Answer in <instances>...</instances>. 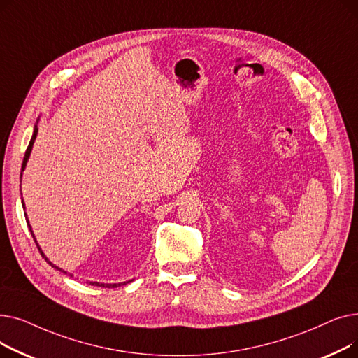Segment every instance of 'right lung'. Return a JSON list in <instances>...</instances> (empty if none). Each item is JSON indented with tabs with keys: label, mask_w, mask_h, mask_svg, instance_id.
I'll return each mask as SVG.
<instances>
[{
	"label": "right lung",
	"mask_w": 358,
	"mask_h": 358,
	"mask_svg": "<svg viewBox=\"0 0 358 358\" xmlns=\"http://www.w3.org/2000/svg\"><path fill=\"white\" fill-rule=\"evenodd\" d=\"M36 135H37V127H34V134H33V136H31V139H30V143H29V146H27V149H26V154H24V159H23V165H22V171H24V168H26V162H27V159H29V157H30V152H31V148H33V143H34V139H36ZM22 192V190H20ZM23 208H24V203H23ZM26 220H27V217H26ZM29 222V220H27ZM29 229H30V232H31V236L34 238V235H33V231H31V228H30V224H29ZM34 242H36V239H34ZM37 245V243H36ZM37 248H39V245H37ZM39 251H41V254H42V257L49 262V264L52 266V267H55V268H58L56 266H53L52 262L45 257V254L42 252V250L39 248ZM59 271H64V270H61V268H58ZM65 274H66V271H64ZM68 275H71V274H68ZM90 285H92V286H101V287H117V286H120V285H126V283H120V285H100V283H90Z\"/></svg>",
	"instance_id": "1"
}]
</instances>
